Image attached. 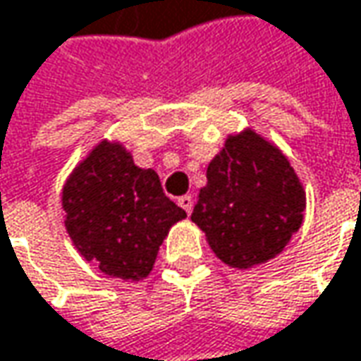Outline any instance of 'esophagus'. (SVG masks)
Segmentation results:
<instances>
[{
  "label": "esophagus",
  "mask_w": 361,
  "mask_h": 361,
  "mask_svg": "<svg viewBox=\"0 0 361 361\" xmlns=\"http://www.w3.org/2000/svg\"><path fill=\"white\" fill-rule=\"evenodd\" d=\"M178 205H180L187 214H191V212H193V197H191V195H183V197L178 199Z\"/></svg>",
  "instance_id": "esophagus-1"
}]
</instances>
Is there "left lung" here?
I'll list each match as a JSON object with an SVG mask.
<instances>
[{
    "label": "left lung",
    "mask_w": 361,
    "mask_h": 361,
    "mask_svg": "<svg viewBox=\"0 0 361 361\" xmlns=\"http://www.w3.org/2000/svg\"><path fill=\"white\" fill-rule=\"evenodd\" d=\"M306 193L283 152L252 129L228 135L207 166L195 224L219 261L250 269L277 257L304 219Z\"/></svg>",
    "instance_id": "8db88e82"
}]
</instances>
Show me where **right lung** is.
Masks as SVG:
<instances>
[{
  "mask_svg": "<svg viewBox=\"0 0 361 361\" xmlns=\"http://www.w3.org/2000/svg\"><path fill=\"white\" fill-rule=\"evenodd\" d=\"M65 230L78 252L111 277L149 275L168 230L187 218L152 168L135 166L123 143L102 140L65 180Z\"/></svg>",
  "mask_w": 361,
  "mask_h": 361,
  "instance_id": "right-lung-1",
  "label": "right lung"
}]
</instances>
